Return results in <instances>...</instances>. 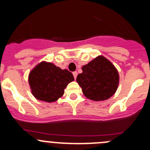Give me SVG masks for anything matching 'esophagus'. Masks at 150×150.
<instances>
[{
	"mask_svg": "<svg viewBox=\"0 0 150 150\" xmlns=\"http://www.w3.org/2000/svg\"><path fill=\"white\" fill-rule=\"evenodd\" d=\"M72 74H73L74 78H75V79H76V78H77V75H78V72H77L76 71H75V72H72Z\"/></svg>",
	"mask_w": 150,
	"mask_h": 150,
	"instance_id": "esophagus-1",
	"label": "esophagus"
}]
</instances>
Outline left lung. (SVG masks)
Instances as JSON below:
<instances>
[{
  "label": "left lung",
  "mask_w": 150,
  "mask_h": 150,
  "mask_svg": "<svg viewBox=\"0 0 150 150\" xmlns=\"http://www.w3.org/2000/svg\"><path fill=\"white\" fill-rule=\"evenodd\" d=\"M82 70L76 81L88 99L96 102L106 100L116 92L119 83L118 72L105 57L99 56L83 66Z\"/></svg>",
  "instance_id": "left-lung-1"
}]
</instances>
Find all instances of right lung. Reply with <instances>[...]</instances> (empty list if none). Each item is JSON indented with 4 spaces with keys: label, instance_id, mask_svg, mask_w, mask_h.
Listing matches in <instances>:
<instances>
[{
    "label": "right lung",
    "instance_id": "add662e5",
    "mask_svg": "<svg viewBox=\"0 0 150 150\" xmlns=\"http://www.w3.org/2000/svg\"><path fill=\"white\" fill-rule=\"evenodd\" d=\"M74 81L72 74L50 62H42L29 74L32 93L38 100L56 102L64 93L69 83Z\"/></svg>",
    "mask_w": 150,
    "mask_h": 150
}]
</instances>
